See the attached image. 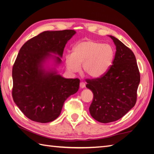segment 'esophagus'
Masks as SVG:
<instances>
[{
    "label": "esophagus",
    "mask_w": 154,
    "mask_h": 154,
    "mask_svg": "<svg viewBox=\"0 0 154 154\" xmlns=\"http://www.w3.org/2000/svg\"><path fill=\"white\" fill-rule=\"evenodd\" d=\"M80 88H84L85 87V83H84V82H80Z\"/></svg>",
    "instance_id": "obj_1"
}]
</instances>
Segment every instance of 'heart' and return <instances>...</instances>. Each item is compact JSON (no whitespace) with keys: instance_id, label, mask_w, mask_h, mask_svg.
Returning a JSON list of instances; mask_svg holds the SVG:
<instances>
[{"instance_id":"obj_1","label":"heart","mask_w":154,"mask_h":154,"mask_svg":"<svg viewBox=\"0 0 154 154\" xmlns=\"http://www.w3.org/2000/svg\"><path fill=\"white\" fill-rule=\"evenodd\" d=\"M113 58L114 51L110 45L87 40L74 46L72 55H66V64L70 72H78L82 65L87 76L98 78L109 69Z\"/></svg>"}]
</instances>
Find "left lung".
Masks as SVG:
<instances>
[{
  "label": "left lung",
  "mask_w": 154,
  "mask_h": 154,
  "mask_svg": "<svg viewBox=\"0 0 154 154\" xmlns=\"http://www.w3.org/2000/svg\"><path fill=\"white\" fill-rule=\"evenodd\" d=\"M116 47L112 65L99 78L86 79V87L94 97L89 111L92 117L103 123L122 118L134 106L140 73L132 51L112 36Z\"/></svg>",
  "instance_id": "8db88e82"
}]
</instances>
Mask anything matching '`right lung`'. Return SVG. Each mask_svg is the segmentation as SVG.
<instances>
[{
  "mask_svg": "<svg viewBox=\"0 0 154 154\" xmlns=\"http://www.w3.org/2000/svg\"><path fill=\"white\" fill-rule=\"evenodd\" d=\"M75 33L72 29L44 31L19 51L12 70V96L22 112L33 122H53L61 113L64 101L78 91V78H64L42 69L49 53L62 57L67 41ZM57 60L61 62L60 58Z\"/></svg>",
  "mask_w": 154,
  "mask_h": 154,
  "instance_id": "obj_1",
  "label": "right lung"
}]
</instances>
